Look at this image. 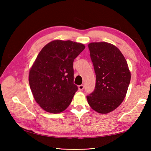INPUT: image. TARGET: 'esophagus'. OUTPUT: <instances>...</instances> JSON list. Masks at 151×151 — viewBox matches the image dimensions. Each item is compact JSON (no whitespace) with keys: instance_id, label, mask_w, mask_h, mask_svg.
Returning a JSON list of instances; mask_svg holds the SVG:
<instances>
[{"instance_id":"34e87169","label":"esophagus","mask_w":151,"mask_h":151,"mask_svg":"<svg viewBox=\"0 0 151 151\" xmlns=\"http://www.w3.org/2000/svg\"><path fill=\"white\" fill-rule=\"evenodd\" d=\"M78 88H79V90L80 91H82L83 89H84V86L83 85H79L78 86Z\"/></svg>"}]
</instances>
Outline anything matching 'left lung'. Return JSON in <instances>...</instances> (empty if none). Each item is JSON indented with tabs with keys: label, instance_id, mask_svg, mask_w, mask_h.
I'll use <instances>...</instances> for the list:
<instances>
[{
	"label": "left lung",
	"instance_id": "8db88e82",
	"mask_svg": "<svg viewBox=\"0 0 151 151\" xmlns=\"http://www.w3.org/2000/svg\"><path fill=\"white\" fill-rule=\"evenodd\" d=\"M96 81L94 91L87 96L91 108L106 114L120 106L126 96L131 74L124 56L115 45L107 42L88 45Z\"/></svg>",
	"mask_w": 151,
	"mask_h": 151
}]
</instances>
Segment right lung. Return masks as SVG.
<instances>
[{
	"label": "right lung",
	"instance_id": "obj_1",
	"mask_svg": "<svg viewBox=\"0 0 151 151\" xmlns=\"http://www.w3.org/2000/svg\"><path fill=\"white\" fill-rule=\"evenodd\" d=\"M85 48L70 40H53L42 49L29 72L32 94L40 106L52 113L69 106L78 88L74 84V59Z\"/></svg>",
	"mask_w": 151,
	"mask_h": 151
}]
</instances>
